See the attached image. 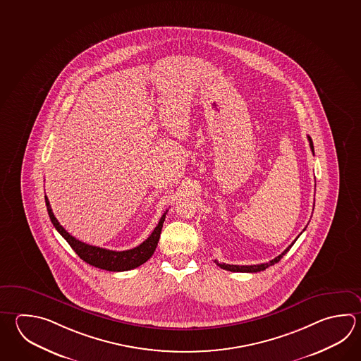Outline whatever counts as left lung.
<instances>
[{"instance_id":"1","label":"left lung","mask_w":361,"mask_h":361,"mask_svg":"<svg viewBox=\"0 0 361 361\" xmlns=\"http://www.w3.org/2000/svg\"><path fill=\"white\" fill-rule=\"evenodd\" d=\"M307 140H309V144H310V149L313 152L314 154V145L313 140H312V137L307 135ZM302 231H305V228L302 230ZM301 235V233H300ZM299 235V236H300ZM298 236V238H299ZM296 241V240H295ZM295 241H293V244L291 245L287 246L286 247V250L283 252H281L279 257H276V258L272 259V260H269L268 263H262V264H255V266H233V264H226V263H218L217 260H214V263L217 264L218 267H221L222 269H226V271H230V272H246V273H257L260 272V271H264L266 268L268 267L273 266V264H276V263H279L281 259L283 258V255H285L286 252H288L290 249H291V246L295 244Z\"/></svg>"}]
</instances>
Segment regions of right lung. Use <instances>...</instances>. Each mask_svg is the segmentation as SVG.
Wrapping results in <instances>:
<instances>
[{"label": "right lung", "instance_id": "obj_1", "mask_svg": "<svg viewBox=\"0 0 361 361\" xmlns=\"http://www.w3.org/2000/svg\"><path fill=\"white\" fill-rule=\"evenodd\" d=\"M44 200H46L48 216L51 218V222L55 226L56 230L60 232L62 238L68 241V245L71 246L73 250L80 257V259L90 266L111 271V272H123V271L134 269L136 267L144 264L153 255L159 236H161L162 227H164V218L167 214V211L164 212V216L159 219L156 228L150 233L149 238H147L140 245L136 246L134 249H130V250L115 252V250H109V249H103L98 246L89 245L82 241H79L74 236H71L57 221L54 212L51 209L48 197H44Z\"/></svg>", "mask_w": 361, "mask_h": 361}]
</instances>
